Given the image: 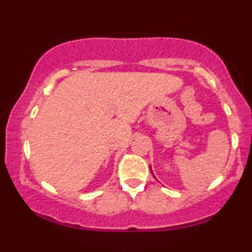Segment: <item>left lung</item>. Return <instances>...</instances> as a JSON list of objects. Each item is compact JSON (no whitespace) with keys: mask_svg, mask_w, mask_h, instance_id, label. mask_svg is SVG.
<instances>
[{"mask_svg":"<svg viewBox=\"0 0 252 252\" xmlns=\"http://www.w3.org/2000/svg\"><path fill=\"white\" fill-rule=\"evenodd\" d=\"M150 170H152V167H150ZM153 173V172H152ZM153 175H154V174H153Z\"/></svg>","mask_w":252,"mask_h":252,"instance_id":"obj_1","label":"left lung"}]
</instances>
